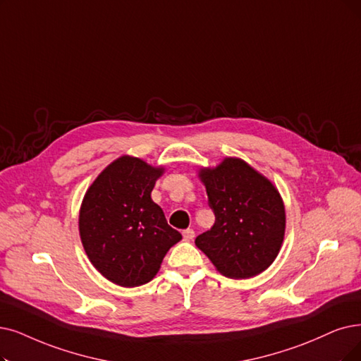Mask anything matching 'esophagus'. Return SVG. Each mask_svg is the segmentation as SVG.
Wrapping results in <instances>:
<instances>
[{
	"label": "esophagus",
	"instance_id": "esophagus-1",
	"mask_svg": "<svg viewBox=\"0 0 361 361\" xmlns=\"http://www.w3.org/2000/svg\"><path fill=\"white\" fill-rule=\"evenodd\" d=\"M183 238L186 240V241H191L192 238H194V235H195V233H194V229H191V228H188V229H183Z\"/></svg>",
	"mask_w": 361,
	"mask_h": 361
}]
</instances>
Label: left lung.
<instances>
[{
    "label": "left lung",
    "instance_id": "left-lung-1",
    "mask_svg": "<svg viewBox=\"0 0 361 361\" xmlns=\"http://www.w3.org/2000/svg\"><path fill=\"white\" fill-rule=\"evenodd\" d=\"M214 225L195 238L212 264L229 279H250L277 257L286 228L279 191L238 158H225L200 173Z\"/></svg>",
    "mask_w": 361,
    "mask_h": 361
}]
</instances>
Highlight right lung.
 Returning <instances> with one entry per match:
<instances>
[{"instance_id":"1","label":"right lung","mask_w":361,"mask_h":361,"mask_svg":"<svg viewBox=\"0 0 361 361\" xmlns=\"http://www.w3.org/2000/svg\"><path fill=\"white\" fill-rule=\"evenodd\" d=\"M163 169L135 157L109 164L85 192L80 235L94 268L109 281L136 287L151 281L182 235L171 228L151 191Z\"/></svg>"}]
</instances>
